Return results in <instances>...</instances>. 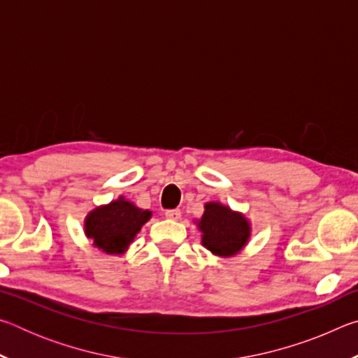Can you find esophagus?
Masks as SVG:
<instances>
[{
	"label": "esophagus",
	"mask_w": 358,
	"mask_h": 358,
	"mask_svg": "<svg viewBox=\"0 0 358 358\" xmlns=\"http://www.w3.org/2000/svg\"><path fill=\"white\" fill-rule=\"evenodd\" d=\"M166 217H167V220H171V221H178L181 217V211L180 210H167Z\"/></svg>",
	"instance_id": "esophagus-1"
}]
</instances>
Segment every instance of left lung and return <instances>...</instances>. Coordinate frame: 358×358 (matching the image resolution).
<instances>
[{"mask_svg":"<svg viewBox=\"0 0 358 358\" xmlns=\"http://www.w3.org/2000/svg\"><path fill=\"white\" fill-rule=\"evenodd\" d=\"M203 215L197 220V229L202 234L203 248L217 257H234L245 250L251 238V221L221 202H207Z\"/></svg>","mask_w":358,"mask_h":358,"instance_id":"8db88e82","label":"left lung"}]
</instances>
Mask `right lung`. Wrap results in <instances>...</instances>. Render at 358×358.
<instances>
[{"instance_id": "1", "label": "right lung", "mask_w": 358, "mask_h": 358, "mask_svg": "<svg viewBox=\"0 0 358 358\" xmlns=\"http://www.w3.org/2000/svg\"><path fill=\"white\" fill-rule=\"evenodd\" d=\"M151 211L138 208L124 196L110 203L88 211L83 221V232L93 240V246L106 254L121 256L129 250L143 224L151 220Z\"/></svg>"}]
</instances>
